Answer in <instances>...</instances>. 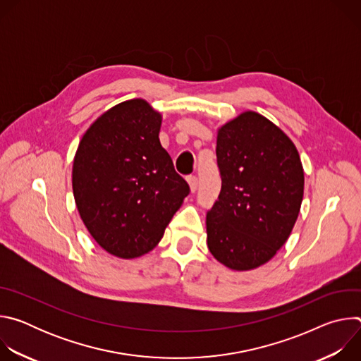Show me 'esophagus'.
Here are the masks:
<instances>
[{
  "instance_id": "34e87169",
  "label": "esophagus",
  "mask_w": 361,
  "mask_h": 361,
  "mask_svg": "<svg viewBox=\"0 0 361 361\" xmlns=\"http://www.w3.org/2000/svg\"><path fill=\"white\" fill-rule=\"evenodd\" d=\"M187 183H188V185H190L191 192H194V191L197 190V187H198V180H197V177H195V176H188V177H187Z\"/></svg>"
}]
</instances>
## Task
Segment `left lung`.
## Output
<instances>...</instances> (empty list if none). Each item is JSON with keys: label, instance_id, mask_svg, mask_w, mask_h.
Instances as JSON below:
<instances>
[{"label": "left lung", "instance_id": "1", "mask_svg": "<svg viewBox=\"0 0 361 361\" xmlns=\"http://www.w3.org/2000/svg\"><path fill=\"white\" fill-rule=\"evenodd\" d=\"M221 191L207 213V245L234 271L270 262L297 221L304 170L291 138L255 111H244L217 130Z\"/></svg>", "mask_w": 361, "mask_h": 361}]
</instances>
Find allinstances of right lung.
Here are the masks:
<instances>
[{
    "mask_svg": "<svg viewBox=\"0 0 361 361\" xmlns=\"http://www.w3.org/2000/svg\"><path fill=\"white\" fill-rule=\"evenodd\" d=\"M161 121L148 101H123L87 128L75 151L77 210L95 243L118 259L156 247L190 192L161 147Z\"/></svg>",
    "mask_w": 361,
    "mask_h": 361,
    "instance_id": "obj_1",
    "label": "right lung"
}]
</instances>
